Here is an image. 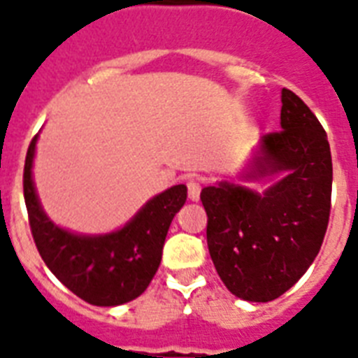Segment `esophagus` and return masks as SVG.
<instances>
[{"mask_svg": "<svg viewBox=\"0 0 358 358\" xmlns=\"http://www.w3.org/2000/svg\"><path fill=\"white\" fill-rule=\"evenodd\" d=\"M186 188H188V199L190 201H199L201 196V182L197 179H190L186 182Z\"/></svg>", "mask_w": 358, "mask_h": 358, "instance_id": "1", "label": "esophagus"}]
</instances>
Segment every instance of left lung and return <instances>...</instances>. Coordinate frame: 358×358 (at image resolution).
<instances>
[{"label": "left lung", "instance_id": "1", "mask_svg": "<svg viewBox=\"0 0 358 358\" xmlns=\"http://www.w3.org/2000/svg\"><path fill=\"white\" fill-rule=\"evenodd\" d=\"M280 120L282 129L262 137V153L245 177L287 176L264 194L229 182L201 192L215 271L232 294L249 302H271L302 278L331 212V150L322 124L285 87Z\"/></svg>", "mask_w": 358, "mask_h": 358}]
</instances>
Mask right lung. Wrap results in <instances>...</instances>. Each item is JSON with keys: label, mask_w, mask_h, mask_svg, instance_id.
Listing matches in <instances>:
<instances>
[{"label": "right lung", "mask_w": 358, "mask_h": 358, "mask_svg": "<svg viewBox=\"0 0 358 358\" xmlns=\"http://www.w3.org/2000/svg\"><path fill=\"white\" fill-rule=\"evenodd\" d=\"M32 137L23 168V197L41 259L71 292L91 306H120L141 296L161 264L162 245L173 215L186 201L177 185L148 201L128 225L106 236H76L49 221L32 185Z\"/></svg>", "instance_id": "obj_1"}]
</instances>
